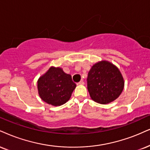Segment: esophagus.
<instances>
[{"label": "esophagus", "instance_id": "34e87169", "mask_svg": "<svg viewBox=\"0 0 150 150\" xmlns=\"http://www.w3.org/2000/svg\"><path fill=\"white\" fill-rule=\"evenodd\" d=\"M77 85H84V82H83V81H81L80 82H79L78 83H77Z\"/></svg>", "mask_w": 150, "mask_h": 150}]
</instances>
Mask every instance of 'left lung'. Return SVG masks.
Listing matches in <instances>:
<instances>
[{
  "mask_svg": "<svg viewBox=\"0 0 150 150\" xmlns=\"http://www.w3.org/2000/svg\"><path fill=\"white\" fill-rule=\"evenodd\" d=\"M87 81L90 97L101 104H107L117 99L125 87L120 69L107 60L93 64L88 72Z\"/></svg>",
  "mask_w": 150,
  "mask_h": 150,
  "instance_id": "obj_1",
  "label": "left lung"
}]
</instances>
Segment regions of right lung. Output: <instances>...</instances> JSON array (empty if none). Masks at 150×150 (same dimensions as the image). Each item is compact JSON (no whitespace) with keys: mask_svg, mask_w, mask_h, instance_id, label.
Segmentation results:
<instances>
[{"mask_svg":"<svg viewBox=\"0 0 150 150\" xmlns=\"http://www.w3.org/2000/svg\"><path fill=\"white\" fill-rule=\"evenodd\" d=\"M76 85L61 67L51 66L38 81L40 97L48 104L59 106L69 100Z\"/></svg>","mask_w":150,"mask_h":150,"instance_id":"1","label":"right lung"}]
</instances>
